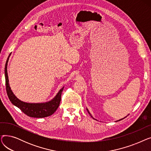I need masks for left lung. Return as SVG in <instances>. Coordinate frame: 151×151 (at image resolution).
<instances>
[{
  "label": "left lung",
  "mask_w": 151,
  "mask_h": 151,
  "mask_svg": "<svg viewBox=\"0 0 151 151\" xmlns=\"http://www.w3.org/2000/svg\"><path fill=\"white\" fill-rule=\"evenodd\" d=\"M86 109H87V111H88V113H89V114H90V116H91V117H92V118H93V119H94V118H93V117H92V115H91V113H90V112H89V110H88V108H86ZM127 116H128V115H127ZM127 116H125V117H124V118H122V119H119V120H118V121H116V122H117V121H121V120H122V119H124V118H125V117H127ZM95 119V120H97V119Z\"/></svg>",
  "instance_id": "1"
}]
</instances>
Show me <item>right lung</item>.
I'll return each mask as SVG.
<instances>
[{
	"label": "right lung",
	"mask_w": 151,
	"mask_h": 151,
	"mask_svg": "<svg viewBox=\"0 0 151 151\" xmlns=\"http://www.w3.org/2000/svg\"><path fill=\"white\" fill-rule=\"evenodd\" d=\"M11 54L7 58L5 66V77L6 91L10 101L12 104L19 108L22 111L29 117L42 118L52 115L58 108L61 100L62 92L64 86L61 88L55 96L50 101L45 103H27L18 99L12 92L10 84L9 76L7 73V65Z\"/></svg>",
	"instance_id": "1"
}]
</instances>
